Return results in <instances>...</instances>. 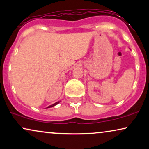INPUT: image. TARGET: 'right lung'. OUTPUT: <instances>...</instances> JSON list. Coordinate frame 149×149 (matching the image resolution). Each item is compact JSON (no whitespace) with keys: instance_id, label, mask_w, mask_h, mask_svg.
I'll return each instance as SVG.
<instances>
[{"instance_id":"1","label":"right lung","mask_w":149,"mask_h":149,"mask_svg":"<svg viewBox=\"0 0 149 149\" xmlns=\"http://www.w3.org/2000/svg\"><path fill=\"white\" fill-rule=\"evenodd\" d=\"M59 103H60V102H57L54 103V104H52V105H50V106H49V107H48L47 108H51V107H54V106L57 105V104H59Z\"/></svg>"}]
</instances>
